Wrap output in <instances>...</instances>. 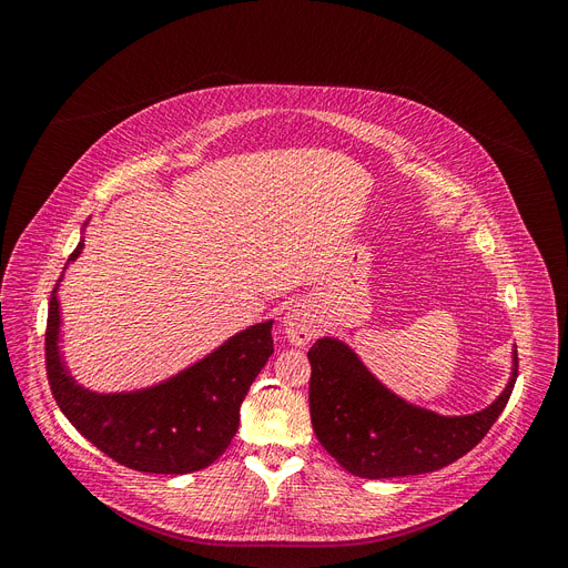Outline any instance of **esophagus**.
Listing matches in <instances>:
<instances>
[{
    "mask_svg": "<svg viewBox=\"0 0 568 568\" xmlns=\"http://www.w3.org/2000/svg\"><path fill=\"white\" fill-rule=\"evenodd\" d=\"M282 329L288 338V343H294V346H305L307 341L317 336V322L307 311L305 305H294L291 311L284 315L282 320Z\"/></svg>",
    "mask_w": 568,
    "mask_h": 568,
    "instance_id": "1",
    "label": "esophagus"
}]
</instances>
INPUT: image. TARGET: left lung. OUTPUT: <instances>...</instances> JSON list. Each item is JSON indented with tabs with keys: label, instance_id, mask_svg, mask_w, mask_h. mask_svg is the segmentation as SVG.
<instances>
[{
	"label": "left lung",
	"instance_id": "left-lung-1",
	"mask_svg": "<svg viewBox=\"0 0 568 568\" xmlns=\"http://www.w3.org/2000/svg\"><path fill=\"white\" fill-rule=\"evenodd\" d=\"M307 359L313 367L315 436L343 469L363 478L428 474L467 455L503 415L519 374L514 353V369L500 398L474 415L443 417L382 386L338 338L315 341Z\"/></svg>",
	"mask_w": 568,
	"mask_h": 568
}]
</instances>
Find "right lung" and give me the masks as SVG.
I'll return each mask as SVG.
<instances>
[{"instance_id":"add662e5","label":"right lung","mask_w":568,"mask_h":568,"mask_svg":"<svg viewBox=\"0 0 568 568\" xmlns=\"http://www.w3.org/2000/svg\"><path fill=\"white\" fill-rule=\"evenodd\" d=\"M82 246L80 239L68 263ZM59 284L49 298L44 357L51 395L68 422L101 453L134 471L192 474L225 453L239 428V407L274 353L272 320L239 332L159 386L94 393L73 379L59 353Z\"/></svg>"}]
</instances>
